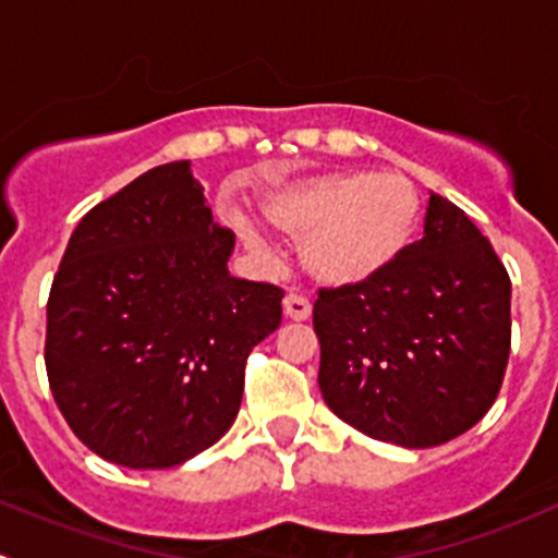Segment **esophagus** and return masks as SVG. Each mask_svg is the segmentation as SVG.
<instances>
[{
  "instance_id": "34e87169",
  "label": "esophagus",
  "mask_w": 558,
  "mask_h": 558,
  "mask_svg": "<svg viewBox=\"0 0 558 558\" xmlns=\"http://www.w3.org/2000/svg\"><path fill=\"white\" fill-rule=\"evenodd\" d=\"M311 302L305 300V296L294 294V291H289V294L283 296V315L291 320H307L311 318Z\"/></svg>"
}]
</instances>
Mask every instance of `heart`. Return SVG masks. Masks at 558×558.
I'll return each instance as SVG.
<instances>
[{"mask_svg": "<svg viewBox=\"0 0 558 558\" xmlns=\"http://www.w3.org/2000/svg\"><path fill=\"white\" fill-rule=\"evenodd\" d=\"M262 213L291 238H305L307 269L329 286L378 278L404 253L421 221L415 185L402 174L320 172L267 191ZM251 247H262L253 221L234 216Z\"/></svg>", "mask_w": 558, "mask_h": 558, "instance_id": "heart-1", "label": "heart"}]
</instances>
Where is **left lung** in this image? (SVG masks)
<instances>
[{
    "label": "left lung",
    "instance_id": "obj_1",
    "mask_svg": "<svg viewBox=\"0 0 558 558\" xmlns=\"http://www.w3.org/2000/svg\"><path fill=\"white\" fill-rule=\"evenodd\" d=\"M313 329L318 386L337 418L393 446H442L502 386L508 269L464 210L432 194L424 238L378 278L320 289Z\"/></svg>",
    "mask_w": 558,
    "mask_h": 558
}]
</instances>
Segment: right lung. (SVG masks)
Returning a JSON list of instances; mask_svg holds the SVG:
<instances>
[{"mask_svg":"<svg viewBox=\"0 0 558 558\" xmlns=\"http://www.w3.org/2000/svg\"><path fill=\"white\" fill-rule=\"evenodd\" d=\"M232 251L191 161L154 167L81 218L50 286L45 369L83 446L167 470L227 435L247 353L283 313L278 286L229 275Z\"/></svg>","mask_w":558,"mask_h":558,"instance_id":"1","label":"right lung"}]
</instances>
